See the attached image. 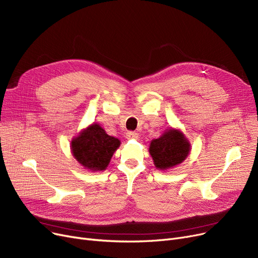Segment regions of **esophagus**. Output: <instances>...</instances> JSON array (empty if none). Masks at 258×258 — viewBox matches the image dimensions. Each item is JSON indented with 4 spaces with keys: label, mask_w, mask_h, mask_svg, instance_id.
Instances as JSON below:
<instances>
[{
    "label": "esophagus",
    "mask_w": 258,
    "mask_h": 258,
    "mask_svg": "<svg viewBox=\"0 0 258 258\" xmlns=\"http://www.w3.org/2000/svg\"><path fill=\"white\" fill-rule=\"evenodd\" d=\"M126 138L127 139H137L138 134L136 132H127L126 133Z\"/></svg>",
    "instance_id": "obj_1"
}]
</instances>
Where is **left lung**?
Instances as JSON below:
<instances>
[{"instance_id":"1","label":"left lung","mask_w":258,"mask_h":258,"mask_svg":"<svg viewBox=\"0 0 258 258\" xmlns=\"http://www.w3.org/2000/svg\"><path fill=\"white\" fill-rule=\"evenodd\" d=\"M190 153V143L179 130L169 128L150 145V154L158 169L166 170L179 165Z\"/></svg>"}]
</instances>
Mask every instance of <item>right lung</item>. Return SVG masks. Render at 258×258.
<instances>
[{
	"label": "right lung",
	"instance_id": "obj_1",
	"mask_svg": "<svg viewBox=\"0 0 258 258\" xmlns=\"http://www.w3.org/2000/svg\"><path fill=\"white\" fill-rule=\"evenodd\" d=\"M120 140L108 136L97 123H93L81 132L71 142V150L78 163L91 171L104 170Z\"/></svg>",
	"mask_w": 258,
	"mask_h": 258
}]
</instances>
